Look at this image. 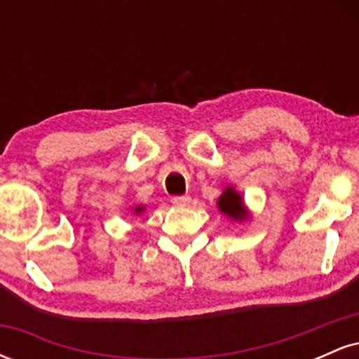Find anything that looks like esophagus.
<instances>
[{"label": "esophagus", "instance_id": "obj_1", "mask_svg": "<svg viewBox=\"0 0 359 359\" xmlns=\"http://www.w3.org/2000/svg\"><path fill=\"white\" fill-rule=\"evenodd\" d=\"M174 205H189L191 204V196H174L172 197Z\"/></svg>", "mask_w": 359, "mask_h": 359}]
</instances>
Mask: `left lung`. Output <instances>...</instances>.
<instances>
[{"label":"left lung","mask_w":359,"mask_h":359,"mask_svg":"<svg viewBox=\"0 0 359 359\" xmlns=\"http://www.w3.org/2000/svg\"><path fill=\"white\" fill-rule=\"evenodd\" d=\"M217 205H219V209L226 214V216L233 217V219L241 221L246 217L241 196L231 187H228L224 192H222L219 201H217Z\"/></svg>","instance_id":"left-lung-1"}]
</instances>
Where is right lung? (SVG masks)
<instances>
[{"label": "right lung", "mask_w": 359, "mask_h": 359, "mask_svg": "<svg viewBox=\"0 0 359 359\" xmlns=\"http://www.w3.org/2000/svg\"><path fill=\"white\" fill-rule=\"evenodd\" d=\"M135 211H137V212H142V208H137V209H135Z\"/></svg>", "instance_id": "1"}]
</instances>
